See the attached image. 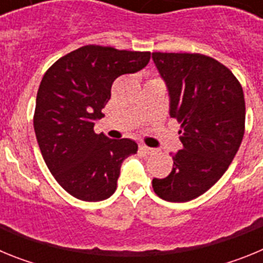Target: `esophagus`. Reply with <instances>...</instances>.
<instances>
[{
  "label": "esophagus",
  "mask_w": 263,
  "mask_h": 263,
  "mask_svg": "<svg viewBox=\"0 0 263 263\" xmlns=\"http://www.w3.org/2000/svg\"><path fill=\"white\" fill-rule=\"evenodd\" d=\"M139 150H141L142 153H145V154H147V155H152V154H154V153H155V148L147 147V146H145V145L139 146Z\"/></svg>",
  "instance_id": "34e87169"
}]
</instances>
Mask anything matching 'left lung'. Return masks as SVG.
Here are the masks:
<instances>
[{
    "label": "left lung",
    "instance_id": "left-lung-1",
    "mask_svg": "<svg viewBox=\"0 0 263 263\" xmlns=\"http://www.w3.org/2000/svg\"><path fill=\"white\" fill-rule=\"evenodd\" d=\"M170 96V116L180 124L183 147L168 176L153 179L163 200L184 203L224 175L242 142V87L224 64L201 53L153 52Z\"/></svg>",
    "mask_w": 263,
    "mask_h": 263
}]
</instances>
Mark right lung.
Here are the masks:
<instances>
[{
	"label": "right lung",
	"mask_w": 263,
	"mask_h": 263,
	"mask_svg": "<svg viewBox=\"0 0 263 263\" xmlns=\"http://www.w3.org/2000/svg\"><path fill=\"white\" fill-rule=\"evenodd\" d=\"M150 52L88 45L47 69L36 95L34 130L50 173L69 195L84 201L115 194L121 164L136 154L133 139L96 134L113 81L147 66Z\"/></svg>",
	"instance_id": "obj_1"
}]
</instances>
